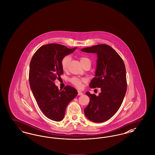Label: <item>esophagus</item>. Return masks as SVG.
<instances>
[{
	"instance_id": "34e87169",
	"label": "esophagus",
	"mask_w": 155,
	"mask_h": 155,
	"mask_svg": "<svg viewBox=\"0 0 155 155\" xmlns=\"http://www.w3.org/2000/svg\"><path fill=\"white\" fill-rule=\"evenodd\" d=\"M83 95V93L82 92H81V91H78V95H79V96H81V95Z\"/></svg>"
}]
</instances>
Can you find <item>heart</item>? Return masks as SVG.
Segmentation results:
<instances>
[{"mask_svg":"<svg viewBox=\"0 0 155 155\" xmlns=\"http://www.w3.org/2000/svg\"><path fill=\"white\" fill-rule=\"evenodd\" d=\"M80 62L82 66H84L85 64H86L87 63H90L91 64V60L87 57L82 56V57H80ZM70 60H71V57L70 56H66L62 59L61 67L64 70H66L67 68ZM70 81L71 82L72 84H74L75 87H77L78 88H81V87H82V83L85 82L87 80L85 78H78L74 77L70 80Z\"/></svg>","mask_w":155,"mask_h":155,"instance_id":"b5f03b06","label":"heart"}]
</instances>
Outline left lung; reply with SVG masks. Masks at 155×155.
I'll list each match as a JSON object with an SVG mask.
<instances>
[{
  "label": "left lung",
  "mask_w": 155,
  "mask_h": 155,
  "mask_svg": "<svg viewBox=\"0 0 155 155\" xmlns=\"http://www.w3.org/2000/svg\"><path fill=\"white\" fill-rule=\"evenodd\" d=\"M81 51L97 54L95 77L89 84L92 88H101L98 96L87 92L90 101L84 113L94 123H102L110 118L120 107L127 91L126 71L123 60L107 45H94Z\"/></svg>",
  "instance_id": "8db88e82"
}]
</instances>
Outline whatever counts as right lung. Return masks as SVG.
I'll list each match as a JSON object with an SVG mask.
<instances>
[{"label": "right lung", "instance_id": "obj_1", "mask_svg": "<svg viewBox=\"0 0 155 155\" xmlns=\"http://www.w3.org/2000/svg\"><path fill=\"white\" fill-rule=\"evenodd\" d=\"M76 49L56 44L44 45L37 50L30 62L29 81L33 95L45 116L55 121L63 119L67 104L78 94L71 86L59 90L54 84L63 73L62 59Z\"/></svg>", "mask_w": 155, "mask_h": 155}]
</instances>
